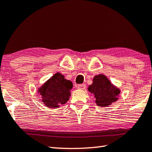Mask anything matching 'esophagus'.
Listing matches in <instances>:
<instances>
[{
	"mask_svg": "<svg viewBox=\"0 0 152 152\" xmlns=\"http://www.w3.org/2000/svg\"><path fill=\"white\" fill-rule=\"evenodd\" d=\"M78 88L80 90H84L86 88V85L84 84H79L78 86Z\"/></svg>",
	"mask_w": 152,
	"mask_h": 152,
	"instance_id": "34e87169",
	"label": "esophagus"
}]
</instances>
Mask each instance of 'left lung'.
Listing matches in <instances>:
<instances>
[{"label": "left lung", "instance_id": "left-lung-1", "mask_svg": "<svg viewBox=\"0 0 152 152\" xmlns=\"http://www.w3.org/2000/svg\"><path fill=\"white\" fill-rule=\"evenodd\" d=\"M94 96L95 102L98 106L107 107L118 100L120 90L112 84L104 74H98L93 78L92 84L88 88Z\"/></svg>", "mask_w": 152, "mask_h": 152}]
</instances>
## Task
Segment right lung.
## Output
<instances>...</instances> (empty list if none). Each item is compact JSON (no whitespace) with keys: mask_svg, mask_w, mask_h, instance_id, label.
<instances>
[{"mask_svg":"<svg viewBox=\"0 0 152 152\" xmlns=\"http://www.w3.org/2000/svg\"><path fill=\"white\" fill-rule=\"evenodd\" d=\"M72 87V82L65 79L62 74L57 72L38 88V93L46 107L58 108L68 101Z\"/></svg>","mask_w":152,"mask_h":152,"instance_id":"obj_1","label":"right lung"}]
</instances>
